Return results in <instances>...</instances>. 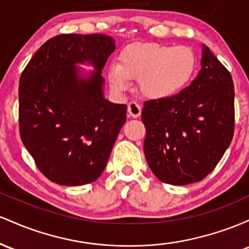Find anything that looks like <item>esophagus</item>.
<instances>
[{
	"mask_svg": "<svg viewBox=\"0 0 249 249\" xmlns=\"http://www.w3.org/2000/svg\"><path fill=\"white\" fill-rule=\"evenodd\" d=\"M128 115L132 117H139L141 115V107L136 102H130L128 105Z\"/></svg>",
	"mask_w": 249,
	"mask_h": 249,
	"instance_id": "34e87169",
	"label": "esophagus"
}]
</instances>
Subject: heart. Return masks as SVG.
<instances>
[{
  "label": "heart",
  "mask_w": 249,
  "mask_h": 249,
  "mask_svg": "<svg viewBox=\"0 0 249 249\" xmlns=\"http://www.w3.org/2000/svg\"><path fill=\"white\" fill-rule=\"evenodd\" d=\"M196 68L194 52L186 46L160 43H133L121 50L119 63H110L107 77L116 93L132 87L139 80V88L150 100L174 96L188 85Z\"/></svg>",
  "instance_id": "heart-1"
}]
</instances>
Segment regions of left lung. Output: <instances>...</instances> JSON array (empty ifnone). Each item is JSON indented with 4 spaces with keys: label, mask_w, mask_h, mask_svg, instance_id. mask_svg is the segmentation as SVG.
I'll return each instance as SVG.
<instances>
[{
    "label": "left lung",
    "mask_w": 249,
    "mask_h": 249,
    "mask_svg": "<svg viewBox=\"0 0 249 249\" xmlns=\"http://www.w3.org/2000/svg\"><path fill=\"white\" fill-rule=\"evenodd\" d=\"M143 149L153 174L183 186L206 178L221 160L234 133V85L230 71L207 46L201 69L174 96L144 102Z\"/></svg>",
    "instance_id": "obj_1"
}]
</instances>
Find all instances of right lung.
Returning <instances> with one entry per match:
<instances>
[{"mask_svg":"<svg viewBox=\"0 0 249 249\" xmlns=\"http://www.w3.org/2000/svg\"><path fill=\"white\" fill-rule=\"evenodd\" d=\"M114 50L115 40L103 34L55 36L19 77L21 140L53 182L90 183L107 164L127 111L105 97L102 69Z\"/></svg>","mask_w":249,"mask_h":249,"instance_id":"1","label":"right lung"}]
</instances>
